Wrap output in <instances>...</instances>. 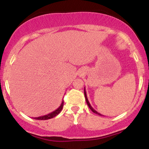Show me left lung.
Segmentation results:
<instances>
[{
	"mask_svg": "<svg viewBox=\"0 0 149 149\" xmlns=\"http://www.w3.org/2000/svg\"><path fill=\"white\" fill-rule=\"evenodd\" d=\"M84 96H85V99H86V103H87V104H88V107L90 108V109H91V110L93 112H94V113H95V114H97V115H100V116H102V114H100V113H99L98 112H97V111L95 110V109H94V108L92 107L91 106V104H90V103H89V102H88V98H87V95H86V89H85V87H84Z\"/></svg>",
	"mask_w": 149,
	"mask_h": 149,
	"instance_id": "1",
	"label": "left lung"
}]
</instances>
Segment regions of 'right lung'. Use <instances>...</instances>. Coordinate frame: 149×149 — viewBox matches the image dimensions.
<instances>
[{
	"instance_id": "obj_1",
	"label": "right lung",
	"mask_w": 149,
	"mask_h": 149,
	"mask_svg": "<svg viewBox=\"0 0 149 149\" xmlns=\"http://www.w3.org/2000/svg\"><path fill=\"white\" fill-rule=\"evenodd\" d=\"M63 107V101L61 103V106L58 108L57 109H55V111L53 112H50V113L47 114V115H43V116H40V117H37V118H34V119L35 120H48V119H51V118H53L54 117L57 116L58 114L61 112V111L62 110Z\"/></svg>"
}]
</instances>
